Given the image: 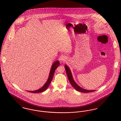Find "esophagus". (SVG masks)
Wrapping results in <instances>:
<instances>
[{
    "mask_svg": "<svg viewBox=\"0 0 121 121\" xmlns=\"http://www.w3.org/2000/svg\"><path fill=\"white\" fill-rule=\"evenodd\" d=\"M60 60H61L62 61H64L65 60V58L64 57H63V56H62V57H61V58H60Z\"/></svg>",
    "mask_w": 121,
    "mask_h": 121,
    "instance_id": "1",
    "label": "esophagus"
}]
</instances>
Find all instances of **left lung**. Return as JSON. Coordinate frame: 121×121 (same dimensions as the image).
<instances>
[{
	"label": "left lung",
	"instance_id": "obj_1",
	"mask_svg": "<svg viewBox=\"0 0 121 121\" xmlns=\"http://www.w3.org/2000/svg\"><path fill=\"white\" fill-rule=\"evenodd\" d=\"M64 67H65V69L66 70L67 75L68 76V79L69 80V82H70V83L72 85V86H73L76 90H77L79 92H85V93L92 92H94V91H96V90H88L83 89V88L81 87L80 86H78V84L75 82V81L73 79V76H72V73H71V72L69 69V68L66 65H65L64 66Z\"/></svg>",
	"mask_w": 121,
	"mask_h": 121
}]
</instances>
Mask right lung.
<instances>
[{
    "instance_id": "add662e5",
    "label": "right lung",
    "mask_w": 121,
    "mask_h": 121,
    "mask_svg": "<svg viewBox=\"0 0 121 121\" xmlns=\"http://www.w3.org/2000/svg\"><path fill=\"white\" fill-rule=\"evenodd\" d=\"M59 64H60V62L59 61H57L53 63V64L52 65L51 70H50L48 78L47 81V82L45 83V84L43 86H42L40 89L35 90V91H28L29 92H32V93H39V92H43L45 91L46 89L48 88V86H49V85H50L52 79L53 78V77L55 71L58 68V66L59 65Z\"/></svg>"
}]
</instances>
